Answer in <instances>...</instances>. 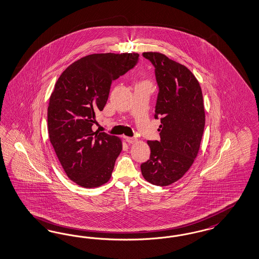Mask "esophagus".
Segmentation results:
<instances>
[{
  "label": "esophagus",
  "mask_w": 259,
  "mask_h": 259,
  "mask_svg": "<svg viewBox=\"0 0 259 259\" xmlns=\"http://www.w3.org/2000/svg\"><path fill=\"white\" fill-rule=\"evenodd\" d=\"M125 140L128 144H135L137 142V139L132 138V137H125Z\"/></svg>",
  "instance_id": "esophagus-1"
}]
</instances>
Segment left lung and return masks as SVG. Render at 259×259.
I'll return each instance as SVG.
<instances>
[{
	"label": "left lung",
	"mask_w": 259,
	"mask_h": 259,
	"mask_svg": "<svg viewBox=\"0 0 259 259\" xmlns=\"http://www.w3.org/2000/svg\"><path fill=\"white\" fill-rule=\"evenodd\" d=\"M143 56L155 67L159 93L154 117L161 121V140L147 142L150 157L141 170L149 183L167 186L186 174L198 153L205 125L202 92L185 65L161 53Z\"/></svg>",
	"instance_id": "1"
}]
</instances>
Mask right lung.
<instances>
[{"label":"right lung","mask_w":259,"mask_h":259,"mask_svg":"<svg viewBox=\"0 0 259 259\" xmlns=\"http://www.w3.org/2000/svg\"><path fill=\"white\" fill-rule=\"evenodd\" d=\"M138 60L137 53L89 55L70 64L55 84L47 114L49 138L66 176L79 186H101L112 176L121 140L94 132L93 126L112 82Z\"/></svg>","instance_id":"right-lung-1"}]
</instances>
